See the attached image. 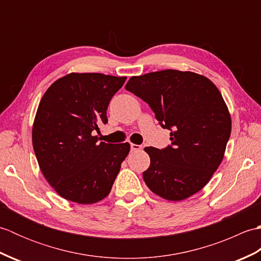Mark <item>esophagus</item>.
<instances>
[{"mask_svg": "<svg viewBox=\"0 0 261 261\" xmlns=\"http://www.w3.org/2000/svg\"><path fill=\"white\" fill-rule=\"evenodd\" d=\"M141 150L140 145H136V143H131V151H139Z\"/></svg>", "mask_w": 261, "mask_h": 261, "instance_id": "esophagus-1", "label": "esophagus"}]
</instances>
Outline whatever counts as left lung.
Listing matches in <instances>:
<instances>
[{
	"mask_svg": "<svg viewBox=\"0 0 261 261\" xmlns=\"http://www.w3.org/2000/svg\"><path fill=\"white\" fill-rule=\"evenodd\" d=\"M125 90L148 103L171 131L167 148H145L149 190L174 202L201 191L222 163L231 135V115L218 87L193 71L166 69L132 76Z\"/></svg>",
	"mask_w": 261,
	"mask_h": 261,
	"instance_id": "obj_1",
	"label": "left lung"
}]
</instances>
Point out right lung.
<instances>
[{"mask_svg": "<svg viewBox=\"0 0 261 261\" xmlns=\"http://www.w3.org/2000/svg\"><path fill=\"white\" fill-rule=\"evenodd\" d=\"M125 80L70 73L54 82L39 103L33 150L42 175L67 201L94 204L107 197L130 151L127 142H98L93 136L108 123V105Z\"/></svg>", "mask_w": 261, "mask_h": 261, "instance_id": "right-lung-1", "label": "right lung"}]
</instances>
